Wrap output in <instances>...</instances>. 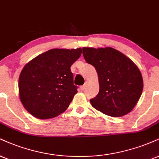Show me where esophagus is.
<instances>
[{
	"label": "esophagus",
	"instance_id": "obj_1",
	"mask_svg": "<svg viewBox=\"0 0 159 159\" xmlns=\"http://www.w3.org/2000/svg\"><path fill=\"white\" fill-rule=\"evenodd\" d=\"M85 88H86V84H84L83 86H81V87H80V89H81V91H83V90H84Z\"/></svg>",
	"mask_w": 159,
	"mask_h": 159
}]
</instances>
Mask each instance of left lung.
Here are the masks:
<instances>
[{
    "label": "left lung",
    "mask_w": 159,
    "mask_h": 159,
    "mask_svg": "<svg viewBox=\"0 0 159 159\" xmlns=\"http://www.w3.org/2000/svg\"><path fill=\"white\" fill-rule=\"evenodd\" d=\"M83 55L98 76L99 92L92 106L107 116L121 117L130 112L143 90L141 73L131 59L112 47H83Z\"/></svg>",
    "instance_id": "left-lung-1"
}]
</instances>
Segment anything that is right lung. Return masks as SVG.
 <instances>
[{
  "instance_id": "right-lung-1",
  "label": "right lung",
  "mask_w": 159,
  "mask_h": 159,
  "mask_svg": "<svg viewBox=\"0 0 159 159\" xmlns=\"http://www.w3.org/2000/svg\"><path fill=\"white\" fill-rule=\"evenodd\" d=\"M81 55V48L52 49L25 65L19 76V97L32 116L48 119L68 108L78 92L70 67Z\"/></svg>"
}]
</instances>
